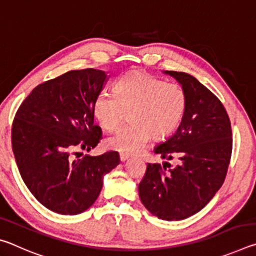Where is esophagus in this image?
I'll use <instances>...</instances> for the list:
<instances>
[{
    "label": "esophagus",
    "mask_w": 256,
    "mask_h": 256,
    "mask_svg": "<svg viewBox=\"0 0 256 256\" xmlns=\"http://www.w3.org/2000/svg\"><path fill=\"white\" fill-rule=\"evenodd\" d=\"M128 157H130V156H128V154H120V162H125V160H128Z\"/></svg>",
    "instance_id": "esophagus-1"
}]
</instances>
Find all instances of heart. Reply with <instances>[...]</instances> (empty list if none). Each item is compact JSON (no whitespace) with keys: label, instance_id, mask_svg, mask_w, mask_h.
<instances>
[{"label":"heart","instance_id":"heart-1","mask_svg":"<svg viewBox=\"0 0 256 256\" xmlns=\"http://www.w3.org/2000/svg\"><path fill=\"white\" fill-rule=\"evenodd\" d=\"M186 110V94L182 86L144 72H132L116 81L115 94H97L94 118L108 132L115 131L128 112L131 124L106 140V146L122 154L141 151L150 138L168 136L178 126Z\"/></svg>","mask_w":256,"mask_h":256}]
</instances>
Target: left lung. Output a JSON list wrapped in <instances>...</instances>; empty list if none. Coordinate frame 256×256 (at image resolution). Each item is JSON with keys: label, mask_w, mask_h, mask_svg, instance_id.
<instances>
[{"label": "left lung", "mask_w": 256, "mask_h": 256, "mask_svg": "<svg viewBox=\"0 0 256 256\" xmlns=\"http://www.w3.org/2000/svg\"><path fill=\"white\" fill-rule=\"evenodd\" d=\"M180 82L186 94V110L178 128L154 148L162 159L180 164L164 172L160 164H148L138 184L141 202L162 220H182L203 209L226 178L232 138L222 102L196 78L164 71Z\"/></svg>", "instance_id": "left-lung-1"}]
</instances>
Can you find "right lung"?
Listing matches in <instances>:
<instances>
[{"label": "right lung", "mask_w": 256, "mask_h": 256, "mask_svg": "<svg viewBox=\"0 0 256 256\" xmlns=\"http://www.w3.org/2000/svg\"><path fill=\"white\" fill-rule=\"evenodd\" d=\"M107 80V73L96 68L68 71L37 86L14 116L11 140L20 175L32 196L56 214L89 209L104 175L120 162L116 151L72 157L79 154L76 149H94L102 138L94 102Z\"/></svg>", "instance_id": "add662e5"}]
</instances>
